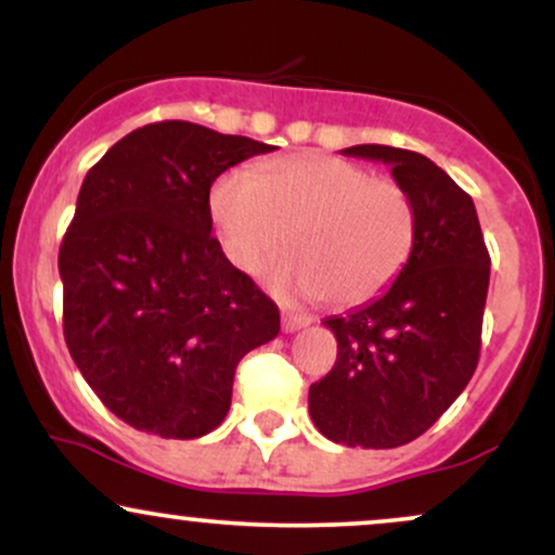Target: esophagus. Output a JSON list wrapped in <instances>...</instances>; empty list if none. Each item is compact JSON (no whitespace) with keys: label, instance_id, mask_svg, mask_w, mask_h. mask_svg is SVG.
I'll list each match as a JSON object with an SVG mask.
<instances>
[{"label":"esophagus","instance_id":"1","mask_svg":"<svg viewBox=\"0 0 555 555\" xmlns=\"http://www.w3.org/2000/svg\"><path fill=\"white\" fill-rule=\"evenodd\" d=\"M310 323H313V318L310 315H297V313L282 315V328L286 331V334H295V331L310 326Z\"/></svg>","mask_w":555,"mask_h":555}]
</instances>
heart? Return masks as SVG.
Masks as SVG:
<instances>
[{
    "instance_id": "obj_1",
    "label": "heart",
    "mask_w": 555,
    "mask_h": 555,
    "mask_svg": "<svg viewBox=\"0 0 555 555\" xmlns=\"http://www.w3.org/2000/svg\"><path fill=\"white\" fill-rule=\"evenodd\" d=\"M208 211L227 258L247 273L282 253L292 232L297 256L271 269V286L339 308L378 297L417 237L404 184L326 154L271 158L256 175L227 171L214 182Z\"/></svg>"
}]
</instances>
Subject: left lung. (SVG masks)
Here are the masks:
<instances>
[{
	"label": "left lung",
	"instance_id": "8db88e82",
	"mask_svg": "<svg viewBox=\"0 0 555 555\" xmlns=\"http://www.w3.org/2000/svg\"><path fill=\"white\" fill-rule=\"evenodd\" d=\"M341 154L391 167L415 201L417 237L388 292L323 321L339 352L308 406L328 441L393 449L423 436L473 378L490 256L473 197L428 156L391 145Z\"/></svg>",
	"mask_w": 555,
	"mask_h": 555
}]
</instances>
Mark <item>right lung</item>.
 <instances>
[{"label": "right lung", "instance_id": "obj_1", "mask_svg": "<svg viewBox=\"0 0 555 555\" xmlns=\"http://www.w3.org/2000/svg\"><path fill=\"white\" fill-rule=\"evenodd\" d=\"M273 149L167 119L117 140L82 180L60 247L65 341L135 430L219 428L240 360L276 339L279 308L229 263L208 211L221 171Z\"/></svg>", "mask_w": 555, "mask_h": 555}]
</instances>
